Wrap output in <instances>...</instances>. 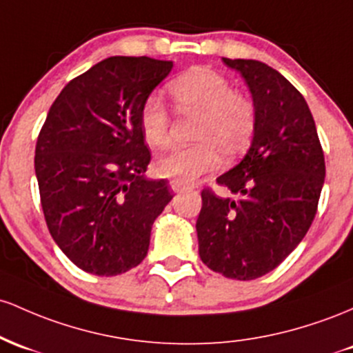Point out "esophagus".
Wrapping results in <instances>:
<instances>
[{
    "instance_id": "obj_1",
    "label": "esophagus",
    "mask_w": 353,
    "mask_h": 353,
    "mask_svg": "<svg viewBox=\"0 0 353 353\" xmlns=\"http://www.w3.org/2000/svg\"><path fill=\"white\" fill-rule=\"evenodd\" d=\"M170 187H172V190H173V192H175V193L185 192V190L190 188L187 183H183V181H180V180H172V181H170Z\"/></svg>"
}]
</instances>
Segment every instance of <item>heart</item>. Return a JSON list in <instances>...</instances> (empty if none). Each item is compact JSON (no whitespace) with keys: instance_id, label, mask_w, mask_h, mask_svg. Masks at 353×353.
<instances>
[{"instance_id":"heart-1","label":"heart","mask_w":353,"mask_h":353,"mask_svg":"<svg viewBox=\"0 0 353 353\" xmlns=\"http://www.w3.org/2000/svg\"><path fill=\"white\" fill-rule=\"evenodd\" d=\"M170 97L183 114H196L193 133L196 145L175 148L158 158L155 170L160 176L183 183L213 172L225 158L240 155L252 141L256 126V110L245 94L233 91L232 83L216 71L193 68L168 85ZM140 130L152 148L170 143V117L163 101L150 94L140 108Z\"/></svg>"}]
</instances>
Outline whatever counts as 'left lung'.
<instances>
[{"instance_id":"8db88e82","label":"left lung","mask_w":353,"mask_h":353,"mask_svg":"<svg viewBox=\"0 0 353 353\" xmlns=\"http://www.w3.org/2000/svg\"><path fill=\"white\" fill-rule=\"evenodd\" d=\"M250 90L256 110L252 145L216 178L235 198L201 192L198 253L210 270L253 280L272 272L310 228L325 180V158L299 90L256 59L223 58Z\"/></svg>"}]
</instances>
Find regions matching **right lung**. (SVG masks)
Returning <instances> with one entry per match:
<instances>
[{
	"label": "right lung",
	"mask_w": 353,
	"mask_h": 353,
	"mask_svg": "<svg viewBox=\"0 0 353 353\" xmlns=\"http://www.w3.org/2000/svg\"><path fill=\"white\" fill-rule=\"evenodd\" d=\"M173 61L112 57L71 80L51 105L34 152L41 207L61 252L81 270L114 276L146 256L153 221L172 200L148 180L140 108Z\"/></svg>",
	"instance_id": "obj_1"
}]
</instances>
